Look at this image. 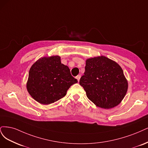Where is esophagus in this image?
I'll return each instance as SVG.
<instances>
[{
  "label": "esophagus",
  "mask_w": 148,
  "mask_h": 148,
  "mask_svg": "<svg viewBox=\"0 0 148 148\" xmlns=\"http://www.w3.org/2000/svg\"><path fill=\"white\" fill-rule=\"evenodd\" d=\"M80 77H81V75H78L77 76H76V79H77L78 82H79V80H80Z\"/></svg>",
  "instance_id": "34e87169"
}]
</instances>
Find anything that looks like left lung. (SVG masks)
<instances>
[{
    "instance_id": "left-lung-1",
    "label": "left lung",
    "mask_w": 148,
    "mask_h": 148,
    "mask_svg": "<svg viewBox=\"0 0 148 148\" xmlns=\"http://www.w3.org/2000/svg\"><path fill=\"white\" fill-rule=\"evenodd\" d=\"M84 75L79 84L87 98L98 107L111 109L125 97L128 82L116 62L104 56L86 60Z\"/></svg>"
}]
</instances>
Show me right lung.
<instances>
[{"instance_id":"right-lung-1","label":"right lung","mask_w":148,"mask_h":148,"mask_svg":"<svg viewBox=\"0 0 148 148\" xmlns=\"http://www.w3.org/2000/svg\"><path fill=\"white\" fill-rule=\"evenodd\" d=\"M77 80L71 74L59 56L43 57L32 64L26 84L27 92L42 104L53 103L63 98Z\"/></svg>"}]
</instances>
